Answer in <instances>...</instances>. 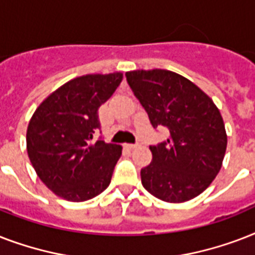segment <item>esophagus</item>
I'll return each mask as SVG.
<instances>
[{
    "mask_svg": "<svg viewBox=\"0 0 255 255\" xmlns=\"http://www.w3.org/2000/svg\"><path fill=\"white\" fill-rule=\"evenodd\" d=\"M137 147H139V144H127V148H129V149H135Z\"/></svg>",
    "mask_w": 255,
    "mask_h": 255,
    "instance_id": "obj_1",
    "label": "esophagus"
}]
</instances>
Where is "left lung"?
Segmentation results:
<instances>
[{"label":"left lung","instance_id":"8db88e82","mask_svg":"<svg viewBox=\"0 0 255 255\" xmlns=\"http://www.w3.org/2000/svg\"><path fill=\"white\" fill-rule=\"evenodd\" d=\"M127 82L153 128L169 136L151 145L152 161L141 169V184L155 197L184 202L197 197L221 169L228 136L220 110L189 79L168 70H135Z\"/></svg>","mask_w":255,"mask_h":255}]
</instances>
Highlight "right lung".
<instances>
[{"instance_id":"1","label":"right lung","mask_w":255,"mask_h":255,"mask_svg":"<svg viewBox=\"0 0 255 255\" xmlns=\"http://www.w3.org/2000/svg\"><path fill=\"white\" fill-rule=\"evenodd\" d=\"M123 79L122 73L75 78L46 98L26 132L27 155L50 190L67 201L94 198L111 182L122 145L94 140L98 110Z\"/></svg>"}]
</instances>
